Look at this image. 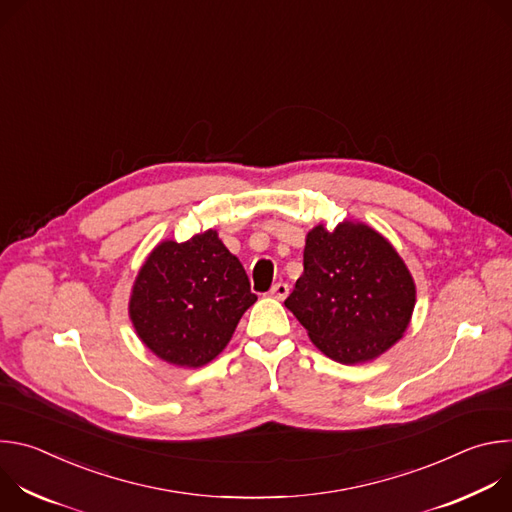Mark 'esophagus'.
Wrapping results in <instances>:
<instances>
[{
    "label": "esophagus",
    "mask_w": 512,
    "mask_h": 512,
    "mask_svg": "<svg viewBox=\"0 0 512 512\" xmlns=\"http://www.w3.org/2000/svg\"><path fill=\"white\" fill-rule=\"evenodd\" d=\"M269 294H271L273 298H277V300H285L287 294H289V285H287L285 281H277V283L269 289Z\"/></svg>",
    "instance_id": "34e87169"
}]
</instances>
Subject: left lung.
Segmentation results:
<instances>
[{"instance_id":"1","label":"left lung","mask_w":512,"mask_h":512,"mask_svg":"<svg viewBox=\"0 0 512 512\" xmlns=\"http://www.w3.org/2000/svg\"><path fill=\"white\" fill-rule=\"evenodd\" d=\"M285 306L326 356L356 364L403 336L415 283L391 243L371 227L344 223L330 233L318 225L308 233L304 273Z\"/></svg>"}]
</instances>
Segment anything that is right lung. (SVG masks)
Instances as JSON below:
<instances>
[{
  "instance_id": "1",
  "label": "right lung",
  "mask_w": 512,
  "mask_h": 512,
  "mask_svg": "<svg viewBox=\"0 0 512 512\" xmlns=\"http://www.w3.org/2000/svg\"><path fill=\"white\" fill-rule=\"evenodd\" d=\"M255 302L241 261L206 231L152 251L135 279L129 316L154 354L196 369L223 352Z\"/></svg>"
}]
</instances>
